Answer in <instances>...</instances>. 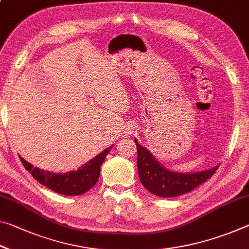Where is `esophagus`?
Segmentation results:
<instances>
[{
  "instance_id": "esophagus-1",
  "label": "esophagus",
  "mask_w": 249,
  "mask_h": 249,
  "mask_svg": "<svg viewBox=\"0 0 249 249\" xmlns=\"http://www.w3.org/2000/svg\"><path fill=\"white\" fill-rule=\"evenodd\" d=\"M135 131H136V127L134 125H132V124L131 125H127L125 127V133L127 134V135H129V134H133Z\"/></svg>"
}]
</instances>
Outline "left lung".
Instances as JSON below:
<instances>
[{
  "instance_id": "8db88e82",
  "label": "left lung",
  "mask_w": 249,
  "mask_h": 249,
  "mask_svg": "<svg viewBox=\"0 0 249 249\" xmlns=\"http://www.w3.org/2000/svg\"><path fill=\"white\" fill-rule=\"evenodd\" d=\"M137 147V168L141 183L149 193L159 197H176L194 191L210 179L216 166L194 173H179L161 165L147 148L134 139Z\"/></svg>"
}]
</instances>
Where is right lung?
Here are the masks:
<instances>
[{
  "label": "right lung",
  "instance_id": "add662e5",
  "mask_svg": "<svg viewBox=\"0 0 249 249\" xmlns=\"http://www.w3.org/2000/svg\"><path fill=\"white\" fill-rule=\"evenodd\" d=\"M113 145L97 154L86 164L82 165L77 171H70L66 173L44 171L36 166L34 167L32 164L22 159L21 156H19V160L26 171H29L39 184L44 185L51 191L58 193L61 195L77 196L89 191L97 183L98 177H100L101 165L103 164L107 154L113 148Z\"/></svg>",
  "mask_w": 249,
  "mask_h": 249
}]
</instances>
